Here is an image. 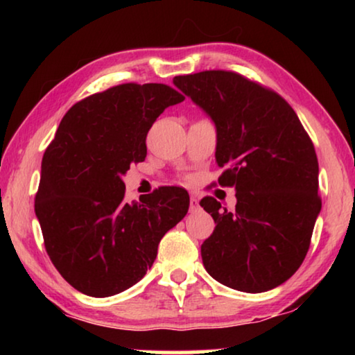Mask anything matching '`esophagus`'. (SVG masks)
<instances>
[{
    "label": "esophagus",
    "mask_w": 355,
    "mask_h": 355,
    "mask_svg": "<svg viewBox=\"0 0 355 355\" xmlns=\"http://www.w3.org/2000/svg\"><path fill=\"white\" fill-rule=\"evenodd\" d=\"M197 208H199V200H197L196 197L192 196L191 199H189V209H191V211H196Z\"/></svg>",
    "instance_id": "esophagus-1"
}]
</instances>
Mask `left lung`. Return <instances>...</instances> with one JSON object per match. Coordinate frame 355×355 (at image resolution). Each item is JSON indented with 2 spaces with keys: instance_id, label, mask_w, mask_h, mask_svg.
<instances>
[{
  "instance_id": "8db88e82",
  "label": "left lung",
  "mask_w": 355,
  "mask_h": 355,
  "mask_svg": "<svg viewBox=\"0 0 355 355\" xmlns=\"http://www.w3.org/2000/svg\"><path fill=\"white\" fill-rule=\"evenodd\" d=\"M173 84L213 119L224 167L218 183L236 189L233 211L211 196L200 200L216 224L200 248L203 266L233 290H272L302 264L321 211L313 142L285 98L236 71L205 70Z\"/></svg>"
}]
</instances>
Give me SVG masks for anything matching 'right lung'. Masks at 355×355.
<instances>
[{"label": "right lung", "mask_w": 355, "mask_h": 355, "mask_svg": "<svg viewBox=\"0 0 355 355\" xmlns=\"http://www.w3.org/2000/svg\"><path fill=\"white\" fill-rule=\"evenodd\" d=\"M184 97L159 83H125L70 107L42 158L34 209L46 254L87 296L107 297L137 284L158 244L189 208L188 191L161 186L127 203L122 175L147 156V133Z\"/></svg>", "instance_id": "1"}]
</instances>
